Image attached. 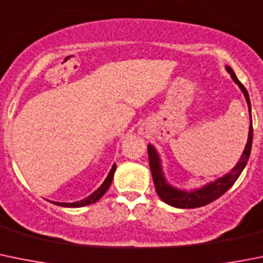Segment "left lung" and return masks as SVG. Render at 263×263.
<instances>
[{
	"label": "left lung",
	"mask_w": 263,
	"mask_h": 263,
	"mask_svg": "<svg viewBox=\"0 0 263 263\" xmlns=\"http://www.w3.org/2000/svg\"><path fill=\"white\" fill-rule=\"evenodd\" d=\"M227 71L231 73V78L235 80L236 84H239L240 89L244 93L247 102L249 105V112H250V100L248 90L245 89L244 85L239 82V79L235 75L234 70L227 66ZM252 141H253V127H252V120H250V128H249V136H248L247 145H245L242 156L240 161L237 162V165L235 166L234 170L228 175L223 176L219 180L214 181V183L209 184L203 187L202 190L195 191V192H184V191L175 190V188L170 187L166 180L163 179L161 171V165H159V158L157 156V152L152 145H148V157H149V166H151L152 176H153L154 185H156V191L158 196L161 197L162 201H165L166 203L175 208H181V209H193V208H200V206H205L208 203L213 202L214 200L219 198L223 193L227 192L230 188L235 184L237 178L240 176L241 171L244 170L245 165H247L248 159H249L250 151H252Z\"/></svg>",
	"instance_id": "left-lung-1"
}]
</instances>
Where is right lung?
I'll list each match as a JSON object with an SVG mask.
<instances>
[{"mask_svg":"<svg viewBox=\"0 0 263 263\" xmlns=\"http://www.w3.org/2000/svg\"><path fill=\"white\" fill-rule=\"evenodd\" d=\"M115 168H117V166L114 165L111 167V170H110L109 175H107V178H106V180H105L104 183H102L101 187L98 188V190L96 191L95 193H92L89 197L84 198V200L76 201V202H71V203H66V202H53V203H55V205H60V206H65V208H80V206H85V205H89V203L97 202V201L105 195V192L107 191V188L110 187V184H111V181H112V178H114Z\"/></svg>","mask_w":263,"mask_h":263,"instance_id":"right-lung-1","label":"right lung"}]
</instances>
